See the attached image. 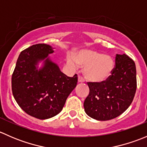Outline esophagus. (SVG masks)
I'll use <instances>...</instances> for the list:
<instances>
[{"mask_svg": "<svg viewBox=\"0 0 147 147\" xmlns=\"http://www.w3.org/2000/svg\"><path fill=\"white\" fill-rule=\"evenodd\" d=\"M78 82H84V79L82 78V76H81V75H79V76H78Z\"/></svg>", "mask_w": 147, "mask_h": 147, "instance_id": "34e87169", "label": "esophagus"}]
</instances>
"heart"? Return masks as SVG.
<instances>
[{
    "label": "heart",
    "instance_id": "heart-1",
    "mask_svg": "<svg viewBox=\"0 0 147 147\" xmlns=\"http://www.w3.org/2000/svg\"><path fill=\"white\" fill-rule=\"evenodd\" d=\"M67 64L72 69L80 65L84 66V74L87 80L94 82L107 80L112 73L115 61L111 56L91 50H82L75 57L72 53L67 55Z\"/></svg>",
    "mask_w": 147,
    "mask_h": 147
}]
</instances>
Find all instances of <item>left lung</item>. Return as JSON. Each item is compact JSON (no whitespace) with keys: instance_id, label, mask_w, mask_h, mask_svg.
<instances>
[{"instance_id":"1","label":"left lung","mask_w":147,"mask_h":147,"mask_svg":"<svg viewBox=\"0 0 147 147\" xmlns=\"http://www.w3.org/2000/svg\"><path fill=\"white\" fill-rule=\"evenodd\" d=\"M90 93L84 102L86 114L100 121L116 118L125 112L137 90L134 60L127 55H117L111 76L101 82H87Z\"/></svg>"}]
</instances>
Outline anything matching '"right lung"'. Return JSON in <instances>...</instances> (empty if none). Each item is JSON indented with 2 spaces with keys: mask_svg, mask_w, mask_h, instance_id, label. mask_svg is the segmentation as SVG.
<instances>
[{
  "mask_svg": "<svg viewBox=\"0 0 147 147\" xmlns=\"http://www.w3.org/2000/svg\"><path fill=\"white\" fill-rule=\"evenodd\" d=\"M53 52L51 46L44 43L28 47L19 55L12 75L16 101L28 115L39 119L60 113L78 84L77 74L67 77L47 57ZM43 59L44 67L38 70L36 65Z\"/></svg>",
  "mask_w": 147,
  "mask_h": 147,
  "instance_id": "obj_1",
  "label": "right lung"
}]
</instances>
